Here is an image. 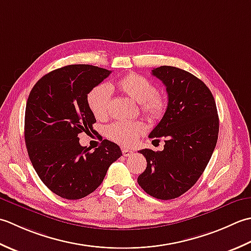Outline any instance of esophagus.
Here are the masks:
<instances>
[{"mask_svg": "<svg viewBox=\"0 0 251 251\" xmlns=\"http://www.w3.org/2000/svg\"><path fill=\"white\" fill-rule=\"evenodd\" d=\"M133 154V151H130V150H126V148H122V155H124L125 157H129Z\"/></svg>", "mask_w": 251, "mask_h": 251, "instance_id": "esophagus-1", "label": "esophagus"}]
</instances>
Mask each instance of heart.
<instances>
[{"label": "heart", "instance_id": "obj_1", "mask_svg": "<svg viewBox=\"0 0 251 251\" xmlns=\"http://www.w3.org/2000/svg\"><path fill=\"white\" fill-rule=\"evenodd\" d=\"M117 88L133 100L140 103L141 110L148 120L158 121L165 116L168 100L157 93L156 85L139 74H129L117 82ZM88 105L97 119H105L109 115L110 91L105 84H99L92 89L88 97ZM145 132V126L141 121H117L107 127V135L120 145L132 146Z\"/></svg>", "mask_w": 251, "mask_h": 251}]
</instances>
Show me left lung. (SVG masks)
<instances>
[{
    "mask_svg": "<svg viewBox=\"0 0 251 251\" xmlns=\"http://www.w3.org/2000/svg\"><path fill=\"white\" fill-rule=\"evenodd\" d=\"M151 75L166 85L168 108L150 137H163L165 146L140 151L147 167L137 183L148 195L169 201L202 175L217 145L219 117L211 91L197 76L172 66L154 68Z\"/></svg>",
    "mask_w": 251,
    "mask_h": 251,
    "instance_id": "obj_1",
    "label": "left lung"
}]
</instances>
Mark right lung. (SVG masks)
I'll return each mask as SVG.
<instances>
[{"label": "right lung", "instance_id": "1", "mask_svg": "<svg viewBox=\"0 0 251 251\" xmlns=\"http://www.w3.org/2000/svg\"><path fill=\"white\" fill-rule=\"evenodd\" d=\"M111 71L92 65H68L43 75L30 92L25 114V141L35 172L45 185L65 199H80L103 182L122 152L108 140L90 151L80 133L93 131L96 119L89 92Z\"/></svg>", "mask_w": 251, "mask_h": 251}]
</instances>
